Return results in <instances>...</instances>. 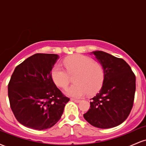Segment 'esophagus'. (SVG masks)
Returning a JSON list of instances; mask_svg holds the SVG:
<instances>
[{"mask_svg":"<svg viewBox=\"0 0 146 146\" xmlns=\"http://www.w3.org/2000/svg\"><path fill=\"white\" fill-rule=\"evenodd\" d=\"M71 101L75 102V103H79V102H80V100H75V99H71Z\"/></svg>","mask_w":146,"mask_h":146,"instance_id":"obj_1","label":"esophagus"}]
</instances>
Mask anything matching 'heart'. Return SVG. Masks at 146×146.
<instances>
[{"mask_svg": "<svg viewBox=\"0 0 146 146\" xmlns=\"http://www.w3.org/2000/svg\"><path fill=\"white\" fill-rule=\"evenodd\" d=\"M66 70L56 64L52 68L51 77L55 84L62 88L69 83V75H75V84L65 90V94L71 98H80L87 93H95L101 88L105 78V72L101 64L83 55H74L64 60Z\"/></svg>", "mask_w": 146, "mask_h": 146, "instance_id": "obj_1", "label": "heart"}]
</instances>
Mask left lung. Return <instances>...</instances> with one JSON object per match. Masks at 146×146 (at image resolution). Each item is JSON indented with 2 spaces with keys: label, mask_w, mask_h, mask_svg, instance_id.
<instances>
[{
  "label": "left lung",
  "mask_w": 146,
  "mask_h": 146,
  "mask_svg": "<svg viewBox=\"0 0 146 146\" xmlns=\"http://www.w3.org/2000/svg\"><path fill=\"white\" fill-rule=\"evenodd\" d=\"M101 64L105 72L103 84L90 99V108L84 117L99 128H110L123 123L133 106L136 78L125 60L106 52L90 53Z\"/></svg>",
  "instance_id": "obj_1"
}]
</instances>
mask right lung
Returning <instances> with one entry per match:
<instances>
[{
    "label": "right lung",
    "instance_id": "right-lung-1",
    "mask_svg": "<svg viewBox=\"0 0 146 146\" xmlns=\"http://www.w3.org/2000/svg\"><path fill=\"white\" fill-rule=\"evenodd\" d=\"M57 54L36 53L15 68L8 84L10 106L19 123L37 130L53 126L69 98L57 88L51 71Z\"/></svg>",
    "mask_w": 146,
    "mask_h": 146
}]
</instances>
